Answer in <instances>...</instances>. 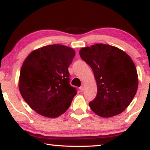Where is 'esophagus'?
Here are the masks:
<instances>
[{"label":"esophagus","instance_id":"obj_1","mask_svg":"<svg viewBox=\"0 0 150 150\" xmlns=\"http://www.w3.org/2000/svg\"><path fill=\"white\" fill-rule=\"evenodd\" d=\"M79 90H80V91H81V92H83V90H84V87H83V86H81V87L79 88Z\"/></svg>","mask_w":150,"mask_h":150}]
</instances>
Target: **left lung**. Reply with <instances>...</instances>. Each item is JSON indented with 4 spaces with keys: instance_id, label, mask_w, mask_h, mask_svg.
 I'll return each instance as SVG.
<instances>
[{
    "instance_id": "1",
    "label": "left lung",
    "mask_w": 150,
    "mask_h": 150,
    "mask_svg": "<svg viewBox=\"0 0 150 150\" xmlns=\"http://www.w3.org/2000/svg\"><path fill=\"white\" fill-rule=\"evenodd\" d=\"M79 55L92 68L96 81V96L89 103L92 110L103 117L123 112L138 88L137 71L131 58L119 48L103 43L81 48Z\"/></svg>"
}]
</instances>
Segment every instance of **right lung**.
Wrapping results in <instances>:
<instances>
[{"instance_id": "add662e5", "label": "right lung", "mask_w": 150, "mask_h": 150, "mask_svg": "<svg viewBox=\"0 0 150 150\" xmlns=\"http://www.w3.org/2000/svg\"><path fill=\"white\" fill-rule=\"evenodd\" d=\"M75 55L72 48L54 44L34 50L25 59L19 90L37 113L54 118L69 109L77 92L69 83L68 71Z\"/></svg>"}]
</instances>
